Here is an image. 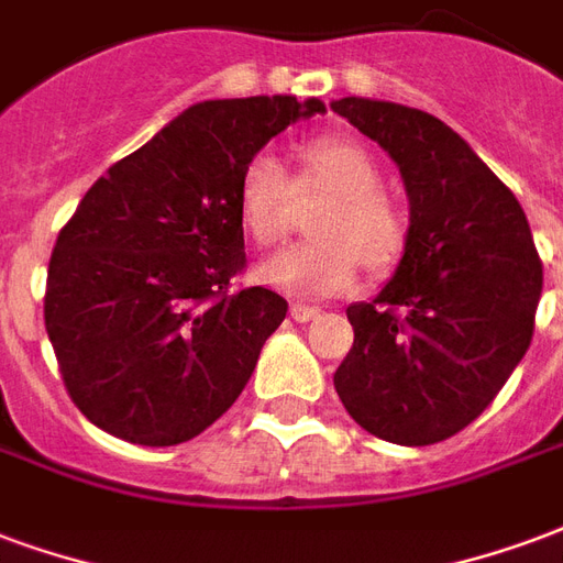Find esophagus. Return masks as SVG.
<instances>
[{
  "mask_svg": "<svg viewBox=\"0 0 563 563\" xmlns=\"http://www.w3.org/2000/svg\"><path fill=\"white\" fill-rule=\"evenodd\" d=\"M289 316H292L295 322H313L316 316H319V307H310V303H292V307H289Z\"/></svg>",
  "mask_w": 563,
  "mask_h": 563,
  "instance_id": "1",
  "label": "esophagus"
}]
</instances>
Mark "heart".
<instances>
[{"mask_svg":"<svg viewBox=\"0 0 563 563\" xmlns=\"http://www.w3.org/2000/svg\"><path fill=\"white\" fill-rule=\"evenodd\" d=\"M295 202H322L307 223L310 244L260 265V280L292 295H334L357 280V268L385 277L397 268L409 223L382 190V169L352 136H319L298 145L295 176L286 181L271 154L250 157L235 185V218L256 247L289 235Z\"/></svg>","mask_w":563,"mask_h":563,"instance_id":"heart-1","label":"heart"}]
</instances>
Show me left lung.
Wrapping results in <instances>:
<instances>
[{
	"label": "left lung",
	"mask_w": 563,
	"mask_h": 563,
	"mask_svg": "<svg viewBox=\"0 0 563 563\" xmlns=\"http://www.w3.org/2000/svg\"><path fill=\"white\" fill-rule=\"evenodd\" d=\"M390 154L409 194V244L373 301L345 316L334 373L345 411L376 439L423 448L465 430L531 345L543 262L519 199L460 133L402 103L340 98Z\"/></svg>",
	"instance_id": "1"
}]
</instances>
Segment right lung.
<instances>
[{
    "label": "right lung",
    "mask_w": 563,
    "mask_h": 563,
    "mask_svg": "<svg viewBox=\"0 0 563 563\" xmlns=\"http://www.w3.org/2000/svg\"><path fill=\"white\" fill-rule=\"evenodd\" d=\"M319 98L194 103L86 190L47 271L44 324L74 406L115 439L169 448L239 399L289 303L232 292L244 271L235 185Z\"/></svg>",
    "instance_id": "1"
}]
</instances>
